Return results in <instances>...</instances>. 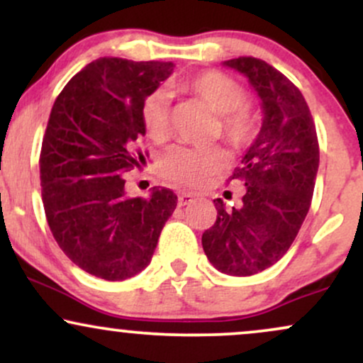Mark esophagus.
Wrapping results in <instances>:
<instances>
[{
  "label": "esophagus",
  "instance_id": "1",
  "mask_svg": "<svg viewBox=\"0 0 363 363\" xmlns=\"http://www.w3.org/2000/svg\"><path fill=\"white\" fill-rule=\"evenodd\" d=\"M193 201H194V194L193 193H181V194H179V199H177L179 206H186V205H189V203H193Z\"/></svg>",
  "mask_w": 363,
  "mask_h": 363
}]
</instances>
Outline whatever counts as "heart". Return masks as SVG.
I'll use <instances>...</instances> for the list:
<instances>
[{"label":"heart","mask_w":363,"mask_h":363,"mask_svg":"<svg viewBox=\"0 0 363 363\" xmlns=\"http://www.w3.org/2000/svg\"><path fill=\"white\" fill-rule=\"evenodd\" d=\"M189 91L220 116V131L223 140L237 150L249 147L259 135V116L247 106V94L227 74L201 72L181 83ZM141 121L148 136L162 141L169 133V97L164 90L148 94L141 102ZM228 165V157L222 148L193 150L172 147L158 158V172L169 181L182 186H201Z\"/></svg>","instance_id":"heart-1"}]
</instances>
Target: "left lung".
Listing matches in <instances>:
<instances>
[{
    "label": "left lung",
    "mask_w": 363,
    "mask_h": 363,
    "mask_svg": "<svg viewBox=\"0 0 363 363\" xmlns=\"http://www.w3.org/2000/svg\"><path fill=\"white\" fill-rule=\"evenodd\" d=\"M223 65L249 78L264 118L230 176L245 184L242 205L225 210L222 199H213L216 222L201 242L218 272L251 277L280 261L301 230L314 193L319 143L309 106L285 74L251 56Z\"/></svg>",
    "instance_id": "left-lung-1"
}]
</instances>
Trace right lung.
<instances>
[{
  "mask_svg": "<svg viewBox=\"0 0 363 363\" xmlns=\"http://www.w3.org/2000/svg\"><path fill=\"white\" fill-rule=\"evenodd\" d=\"M174 72L172 62L101 57L66 83L40 150L45 218L62 252L83 272L119 281L152 261L177 206L167 187L129 198L124 174L145 160L141 102Z\"/></svg>",
  "mask_w": 363,
  "mask_h": 363,
  "instance_id": "obj_1",
  "label": "right lung"
}]
</instances>
